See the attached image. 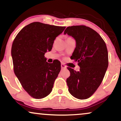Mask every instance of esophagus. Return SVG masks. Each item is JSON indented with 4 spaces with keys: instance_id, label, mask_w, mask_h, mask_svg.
<instances>
[{
    "instance_id": "34e87169",
    "label": "esophagus",
    "mask_w": 121,
    "mask_h": 121,
    "mask_svg": "<svg viewBox=\"0 0 121 121\" xmlns=\"http://www.w3.org/2000/svg\"><path fill=\"white\" fill-rule=\"evenodd\" d=\"M61 68H62V69H66L67 68V67L64 64H61Z\"/></svg>"
}]
</instances>
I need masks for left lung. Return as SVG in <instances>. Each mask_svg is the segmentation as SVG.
Wrapping results in <instances>:
<instances>
[{
    "mask_svg": "<svg viewBox=\"0 0 121 121\" xmlns=\"http://www.w3.org/2000/svg\"><path fill=\"white\" fill-rule=\"evenodd\" d=\"M76 41L72 59L78 62L80 70L68 67L70 75L67 79L68 91L75 98L90 97L100 85L108 65L105 41L93 29L84 25L69 26L64 31Z\"/></svg>",
    "mask_w": 121,
    "mask_h": 121,
    "instance_id": "1",
    "label": "left lung"
}]
</instances>
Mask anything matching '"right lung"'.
<instances>
[{
  "label": "right lung",
  "mask_w": 121,
  "mask_h": 121,
  "mask_svg": "<svg viewBox=\"0 0 121 121\" xmlns=\"http://www.w3.org/2000/svg\"><path fill=\"white\" fill-rule=\"evenodd\" d=\"M65 28L34 22L25 26L13 41L15 74L24 90L35 99L44 98L52 91L60 63L57 60L48 63L44 54L51 51L54 39Z\"/></svg>",
  "instance_id": "add662e5"
}]
</instances>
